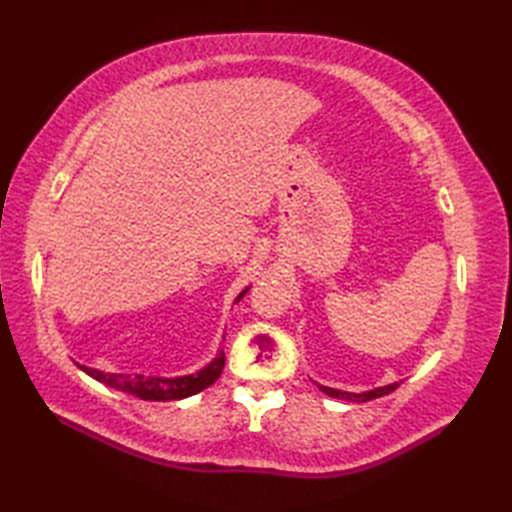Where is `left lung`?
<instances>
[{
    "mask_svg": "<svg viewBox=\"0 0 512 512\" xmlns=\"http://www.w3.org/2000/svg\"><path fill=\"white\" fill-rule=\"evenodd\" d=\"M396 387H398V383H391V385H383V387H376V389L361 391V394H354V391H343V389L319 385V389L323 391V394H328L332 398H339V400H350V402H367V400H374V398H380V396H387L389 391H394Z\"/></svg>",
    "mask_w": 512,
    "mask_h": 512,
    "instance_id": "left-lung-1",
    "label": "left lung"
}]
</instances>
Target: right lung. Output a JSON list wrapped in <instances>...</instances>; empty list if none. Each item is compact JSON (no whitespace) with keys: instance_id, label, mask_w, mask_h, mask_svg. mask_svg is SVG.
<instances>
[{"instance_id":"right-lung-1","label":"right lung","mask_w":512,"mask_h":512,"mask_svg":"<svg viewBox=\"0 0 512 512\" xmlns=\"http://www.w3.org/2000/svg\"><path fill=\"white\" fill-rule=\"evenodd\" d=\"M248 292V288H244L239 295L235 297V303L242 299ZM224 350H217L215 358L211 363H206L202 369L187 376H145V374H112V372H101V369H94L88 365H79L76 367L85 372L88 376H92L99 383L114 387L118 391H125V394H132L140 400H158V402H167V400H182L200 394L202 389L211 387L217 378H220L222 369H224Z\"/></svg>"}]
</instances>
